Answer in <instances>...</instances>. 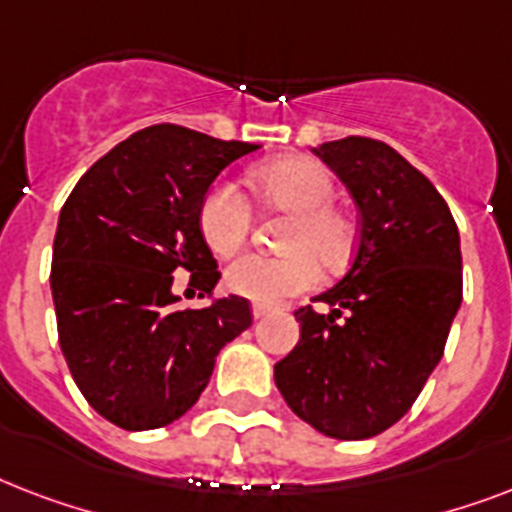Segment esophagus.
Returning a JSON list of instances; mask_svg holds the SVG:
<instances>
[{"mask_svg":"<svg viewBox=\"0 0 512 512\" xmlns=\"http://www.w3.org/2000/svg\"><path fill=\"white\" fill-rule=\"evenodd\" d=\"M268 313H271V308H268V305H263V303L252 305V316H255V319H265Z\"/></svg>","mask_w":512,"mask_h":512,"instance_id":"obj_1","label":"esophagus"}]
</instances>
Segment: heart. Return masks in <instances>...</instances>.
I'll use <instances>...</instances> for the list:
<instances>
[{"label":"heart","instance_id":"1","mask_svg":"<svg viewBox=\"0 0 512 512\" xmlns=\"http://www.w3.org/2000/svg\"><path fill=\"white\" fill-rule=\"evenodd\" d=\"M268 207L292 215L284 233V255H241L225 271V284L236 295L255 303H279L284 297L311 289L327 268H342L356 247V225L335 201V180L324 164L287 156L260 164L249 175ZM201 236L220 257L233 255L247 241L252 207L233 183H217L204 196L199 212Z\"/></svg>","mask_w":512,"mask_h":512}]
</instances>
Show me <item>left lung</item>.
Instances as JSON below:
<instances>
[{"label":"left lung","instance_id":"left-lung-1","mask_svg":"<svg viewBox=\"0 0 512 512\" xmlns=\"http://www.w3.org/2000/svg\"><path fill=\"white\" fill-rule=\"evenodd\" d=\"M313 154L361 215L356 257L295 311L300 342L273 377L289 409L329 438L361 441L396 425L444 356L462 303L460 231L444 196L388 143L332 140Z\"/></svg>","mask_w":512,"mask_h":512}]
</instances>
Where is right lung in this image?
I'll use <instances>...</instances> for the list:
<instances>
[{"mask_svg":"<svg viewBox=\"0 0 512 512\" xmlns=\"http://www.w3.org/2000/svg\"><path fill=\"white\" fill-rule=\"evenodd\" d=\"M260 146L177 124L135 132L76 183L52 244L60 350L87 404L124 430L164 428L207 388L225 342L252 324L236 295L177 308L175 273L212 295L220 271L201 236L209 185Z\"/></svg>","mask_w":512,"mask_h":512,"instance_id":"add662e5","label":"right lung"}]
</instances>
